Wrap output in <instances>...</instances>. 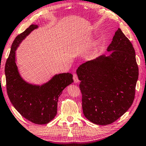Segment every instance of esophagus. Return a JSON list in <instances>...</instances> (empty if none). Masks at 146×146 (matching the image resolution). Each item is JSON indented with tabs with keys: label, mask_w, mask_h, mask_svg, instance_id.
Wrapping results in <instances>:
<instances>
[{
	"label": "esophagus",
	"mask_w": 146,
	"mask_h": 146,
	"mask_svg": "<svg viewBox=\"0 0 146 146\" xmlns=\"http://www.w3.org/2000/svg\"><path fill=\"white\" fill-rule=\"evenodd\" d=\"M73 79H74V82L75 83H78V76L76 74H73Z\"/></svg>",
	"instance_id": "obj_1"
}]
</instances>
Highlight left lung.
I'll return each instance as SVG.
<instances>
[{
    "label": "left lung",
    "instance_id": "1",
    "mask_svg": "<svg viewBox=\"0 0 146 146\" xmlns=\"http://www.w3.org/2000/svg\"><path fill=\"white\" fill-rule=\"evenodd\" d=\"M100 55L79 66L84 115L98 125L110 124L129 110L135 98L138 67L132 44L120 28Z\"/></svg>",
    "mask_w": 146,
    "mask_h": 146
}]
</instances>
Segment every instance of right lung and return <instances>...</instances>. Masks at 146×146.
<instances>
[{
  "mask_svg": "<svg viewBox=\"0 0 146 146\" xmlns=\"http://www.w3.org/2000/svg\"><path fill=\"white\" fill-rule=\"evenodd\" d=\"M37 28V25L31 24L15 39L5 66V75L8 97L17 111L31 122L46 124L55 118L58 97L73 80L71 73H60L44 84L38 86L26 82L20 75L15 62V51L22 40Z\"/></svg>",
  "mask_w": 146,
  "mask_h": 146,
  "instance_id": "right-lung-1",
  "label": "right lung"
}]
</instances>
